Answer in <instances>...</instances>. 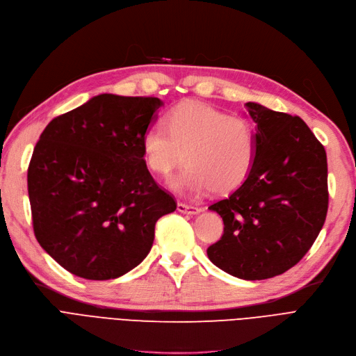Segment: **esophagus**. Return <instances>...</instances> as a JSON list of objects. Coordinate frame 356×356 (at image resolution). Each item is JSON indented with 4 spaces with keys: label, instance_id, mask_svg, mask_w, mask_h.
<instances>
[{
    "label": "esophagus",
    "instance_id": "obj_1",
    "mask_svg": "<svg viewBox=\"0 0 356 356\" xmlns=\"http://www.w3.org/2000/svg\"><path fill=\"white\" fill-rule=\"evenodd\" d=\"M178 212L181 213H187V215H197L202 212L200 207H195V206H190V204H186V203H178L177 206Z\"/></svg>",
    "mask_w": 356,
    "mask_h": 356
}]
</instances>
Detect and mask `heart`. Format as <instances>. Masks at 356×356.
Masks as SVG:
<instances>
[{
  "label": "heart",
  "instance_id": "heart-1",
  "mask_svg": "<svg viewBox=\"0 0 356 356\" xmlns=\"http://www.w3.org/2000/svg\"><path fill=\"white\" fill-rule=\"evenodd\" d=\"M166 128L147 129L141 147L145 165L154 174L168 177L182 162L187 163L170 182L175 191L209 188L215 194H228L249 178L257 153L256 132L249 120L199 102H184L168 112Z\"/></svg>",
  "mask_w": 356,
  "mask_h": 356
}]
</instances>
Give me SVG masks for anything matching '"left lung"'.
Returning <instances> with one entry per match:
<instances>
[{"label":"left lung","instance_id":"1","mask_svg":"<svg viewBox=\"0 0 356 356\" xmlns=\"http://www.w3.org/2000/svg\"><path fill=\"white\" fill-rule=\"evenodd\" d=\"M257 153L249 178L209 206L224 234L207 249L213 265L241 280L286 273L320 234L328 209L327 154L299 118L246 103Z\"/></svg>","mask_w":356,"mask_h":356}]
</instances>
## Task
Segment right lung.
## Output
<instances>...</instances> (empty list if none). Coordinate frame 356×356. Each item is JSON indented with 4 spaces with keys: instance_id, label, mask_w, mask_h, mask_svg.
<instances>
[{
    "instance_id": "1",
    "label": "right lung",
    "mask_w": 356,
    "mask_h": 356,
    "mask_svg": "<svg viewBox=\"0 0 356 356\" xmlns=\"http://www.w3.org/2000/svg\"><path fill=\"white\" fill-rule=\"evenodd\" d=\"M163 102L100 94L54 118L28 169L35 237L85 280L129 273L149 254L174 197L147 169L141 140Z\"/></svg>"
}]
</instances>
